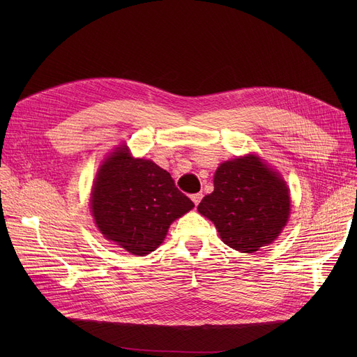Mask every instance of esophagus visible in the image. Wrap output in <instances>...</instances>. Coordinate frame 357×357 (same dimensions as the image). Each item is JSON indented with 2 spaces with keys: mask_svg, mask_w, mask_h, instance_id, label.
I'll return each instance as SVG.
<instances>
[{
  "mask_svg": "<svg viewBox=\"0 0 357 357\" xmlns=\"http://www.w3.org/2000/svg\"><path fill=\"white\" fill-rule=\"evenodd\" d=\"M191 199L194 201V204H195V205H198V204H199V201L202 199V194H201V192H198V194H192V195H191Z\"/></svg>",
  "mask_w": 357,
  "mask_h": 357,
  "instance_id": "esophagus-1",
  "label": "esophagus"
}]
</instances>
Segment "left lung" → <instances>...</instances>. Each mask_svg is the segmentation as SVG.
I'll list each match as a JSON object with an SVG mask.
<instances>
[{"label":"left lung","instance_id":"1","mask_svg":"<svg viewBox=\"0 0 357 357\" xmlns=\"http://www.w3.org/2000/svg\"><path fill=\"white\" fill-rule=\"evenodd\" d=\"M198 211L214 222L227 246L253 253L285 227L288 186L257 156L237 158L220 165L214 191L202 198Z\"/></svg>","mask_w":357,"mask_h":357}]
</instances>
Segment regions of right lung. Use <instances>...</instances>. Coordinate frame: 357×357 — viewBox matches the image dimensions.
<instances>
[{"label": "right lung", "instance_id": "add662e5", "mask_svg": "<svg viewBox=\"0 0 357 357\" xmlns=\"http://www.w3.org/2000/svg\"><path fill=\"white\" fill-rule=\"evenodd\" d=\"M92 215L105 238L144 256L163 241L172 221L194 208L171 174L152 160L133 159L126 146L104 165L91 195Z\"/></svg>", "mask_w": 357, "mask_h": 357}]
</instances>
